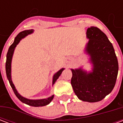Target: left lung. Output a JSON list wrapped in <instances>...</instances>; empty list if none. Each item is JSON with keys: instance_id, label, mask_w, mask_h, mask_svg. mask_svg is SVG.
Instances as JSON below:
<instances>
[{"instance_id": "1", "label": "left lung", "mask_w": 123, "mask_h": 123, "mask_svg": "<svg viewBox=\"0 0 123 123\" xmlns=\"http://www.w3.org/2000/svg\"><path fill=\"white\" fill-rule=\"evenodd\" d=\"M86 34L90 39L86 51L93 64V72L72 69L71 84L80 100L92 103L102 100L113 90L119 64L112 43L100 29L88 28Z\"/></svg>"}]
</instances>
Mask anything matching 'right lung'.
Masks as SVG:
<instances>
[{"instance_id":"right-lung-1","label":"right lung","mask_w":123,"mask_h":123,"mask_svg":"<svg viewBox=\"0 0 123 123\" xmlns=\"http://www.w3.org/2000/svg\"><path fill=\"white\" fill-rule=\"evenodd\" d=\"M33 32V30H25L23 31L22 32L19 33L17 35V36L15 37L14 41V43H12V45H10V47L8 49V51L6 55V76L8 80L9 81V83L11 87H12V90L14 92L15 95H16L19 99H20L22 102L25 103L27 105H29L30 106H33V107H42V106H45L48 105L49 103L51 102L52 99H53L54 95H52L50 98H47V99H38V100H31V99H28L26 98H24L18 93V92L16 90L14 86L12 83V79H11V61H12V55H13V53L14 51V48L16 47L18 43L20 42V41L24 38L25 36H26L28 34H30L31 33ZM64 70V68H62L59 71L56 72L55 74L53 76V84L55 82L59 77L60 76V75L61 74L62 70Z\"/></svg>"}]
</instances>
